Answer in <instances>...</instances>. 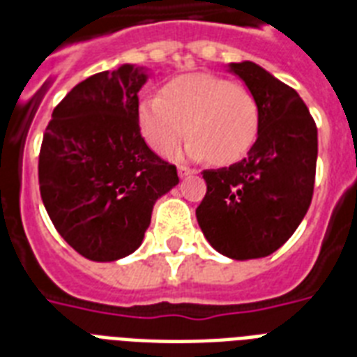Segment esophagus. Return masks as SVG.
Instances as JSON below:
<instances>
[{
	"mask_svg": "<svg viewBox=\"0 0 357 357\" xmlns=\"http://www.w3.org/2000/svg\"><path fill=\"white\" fill-rule=\"evenodd\" d=\"M178 174H179V178H189V176H192V174H196V170H192V168L189 167H178Z\"/></svg>",
	"mask_w": 357,
	"mask_h": 357,
	"instance_id": "1",
	"label": "esophagus"
}]
</instances>
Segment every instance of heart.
<instances>
[{"instance_id": "1", "label": "heart", "mask_w": 357, "mask_h": 357, "mask_svg": "<svg viewBox=\"0 0 357 357\" xmlns=\"http://www.w3.org/2000/svg\"><path fill=\"white\" fill-rule=\"evenodd\" d=\"M146 142L172 153L189 133L187 153L215 165L241 161L259 137V103L248 89L211 74L179 75L161 89V98L139 103Z\"/></svg>"}]
</instances>
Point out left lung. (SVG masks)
<instances>
[{
	"label": "left lung",
	"instance_id": "left-lung-1",
	"mask_svg": "<svg viewBox=\"0 0 357 357\" xmlns=\"http://www.w3.org/2000/svg\"><path fill=\"white\" fill-rule=\"evenodd\" d=\"M259 103V137L248 157L204 170L207 192L196 209L213 248L231 259L276 252L298 228L315 187L317 126L298 92L255 63L229 64Z\"/></svg>",
	"mask_w": 357,
	"mask_h": 357
}]
</instances>
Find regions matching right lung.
<instances>
[{
    "instance_id": "right-lung-1",
    "label": "right lung",
    "mask_w": 357,
    "mask_h": 357,
    "mask_svg": "<svg viewBox=\"0 0 357 357\" xmlns=\"http://www.w3.org/2000/svg\"><path fill=\"white\" fill-rule=\"evenodd\" d=\"M146 77L133 64L86 77L53 109L42 139V202L61 237L86 259L133 254L157 198L179 181L140 135Z\"/></svg>"
}]
</instances>
